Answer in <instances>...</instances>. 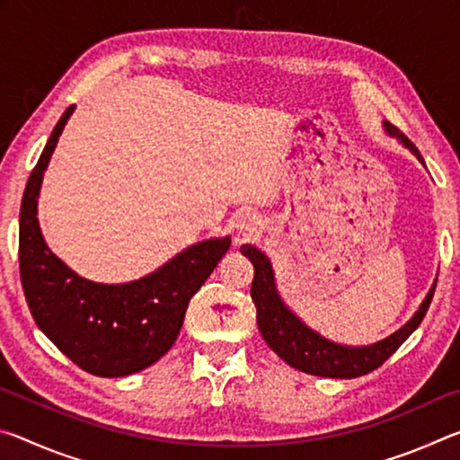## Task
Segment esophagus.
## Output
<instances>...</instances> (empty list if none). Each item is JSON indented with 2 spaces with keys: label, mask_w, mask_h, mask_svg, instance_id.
<instances>
[{
  "label": "esophagus",
  "mask_w": 460,
  "mask_h": 460,
  "mask_svg": "<svg viewBox=\"0 0 460 460\" xmlns=\"http://www.w3.org/2000/svg\"><path fill=\"white\" fill-rule=\"evenodd\" d=\"M237 231H239V235H243V237H253L255 233L260 231L258 217L249 215V213L241 215L239 219H237Z\"/></svg>",
  "instance_id": "esophagus-1"
}]
</instances>
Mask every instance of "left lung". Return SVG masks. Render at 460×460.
Listing matches in <instances>:
<instances>
[{
	"label": "left lung",
	"mask_w": 460,
	"mask_h": 460,
	"mask_svg": "<svg viewBox=\"0 0 460 460\" xmlns=\"http://www.w3.org/2000/svg\"><path fill=\"white\" fill-rule=\"evenodd\" d=\"M384 128L389 136L398 137L400 142L424 164L422 154L418 152V147L411 144L398 128L387 121L384 123ZM241 253L252 260L255 270L252 284V300L255 308H258V326L263 341L268 342L271 351H274L279 359H284L294 369L310 373V376L353 379L377 369L379 365H384L389 357L398 351L402 342L418 329L420 323H422V318L428 313V306H430L432 302L436 288L434 282L430 292L426 294L424 302L416 310V314L411 316L402 329L389 334L384 341L373 342V345L347 347L324 339L316 331L308 329V326L284 305V300L279 298L278 294L274 270H271V263L266 253L260 252V249L253 245H241Z\"/></svg>",
	"instance_id": "1"
}]
</instances>
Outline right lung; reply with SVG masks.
Masks as SVG:
<instances>
[{
  "instance_id": "obj_1",
  "label": "right lung",
  "mask_w": 460,
  "mask_h": 460,
  "mask_svg": "<svg viewBox=\"0 0 460 460\" xmlns=\"http://www.w3.org/2000/svg\"><path fill=\"white\" fill-rule=\"evenodd\" d=\"M71 105L62 113L28 178L20 208V276L26 302L46 337L81 369L123 377L150 367L172 349L189 302L227 253L229 237L186 247L134 282L97 284L60 261L38 225V194Z\"/></svg>"
}]
</instances>
